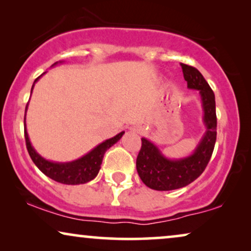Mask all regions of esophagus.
<instances>
[{
    "instance_id": "obj_1",
    "label": "esophagus",
    "mask_w": 251,
    "mask_h": 251,
    "mask_svg": "<svg viewBox=\"0 0 251 251\" xmlns=\"http://www.w3.org/2000/svg\"><path fill=\"white\" fill-rule=\"evenodd\" d=\"M132 129L135 130V131H137V132H140V131H142V128H140V126H133Z\"/></svg>"
}]
</instances>
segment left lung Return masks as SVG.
Returning a JSON list of instances; mask_svg holds the SVG:
<instances>
[{"instance_id":"1","label":"left lung","mask_w":251,"mask_h":251,"mask_svg":"<svg viewBox=\"0 0 251 251\" xmlns=\"http://www.w3.org/2000/svg\"><path fill=\"white\" fill-rule=\"evenodd\" d=\"M187 88L198 90L203 108L205 132L191 155L169 159L155 144L142 138V149L137 156L136 167L140 179L155 191H173L187 186L203 173L214 152L217 136L215 95L208 82L195 67L180 64Z\"/></svg>"}]
</instances>
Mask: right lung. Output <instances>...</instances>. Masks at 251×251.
Here are the masks:
<instances>
[{"instance_id":"obj_1","label":"right lung","mask_w":251,"mask_h":251,"mask_svg":"<svg viewBox=\"0 0 251 251\" xmlns=\"http://www.w3.org/2000/svg\"><path fill=\"white\" fill-rule=\"evenodd\" d=\"M57 64L58 61L54 63L52 66ZM43 74H46V72H44ZM42 75H41V76H42ZM41 76H39L35 81H34L30 94H32L33 91L34 84L36 83L37 80H39ZM27 107H28V104L26 106V112ZM24 126H25V139L27 151H28L30 159L33 160L35 166L39 168L46 176L51 178V179L66 185L85 184L96 178V176H97L99 173V169H100V164L102 162V157H104L105 152L109 149V147L114 145L115 143H118L119 140L121 139L123 133H125V131H122L118 133L116 136L112 137V138L106 139L105 142L99 144V145L96 146L95 149H92L90 152L80 157V159L71 161V162H53V161H49L44 159L43 156H41L40 154L36 152L35 149L32 146V144H30L28 133H27L26 129V114L25 119H24Z\"/></svg>"}]
</instances>
